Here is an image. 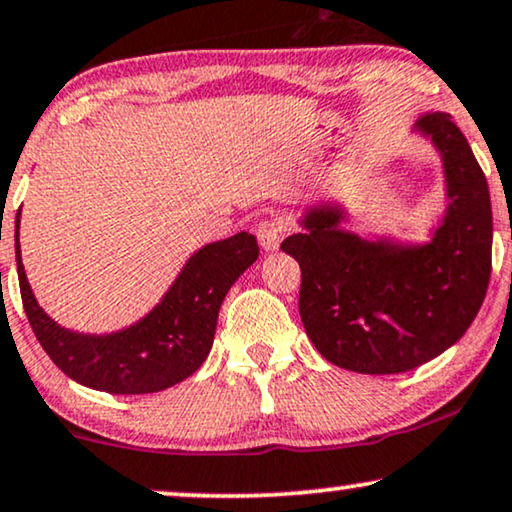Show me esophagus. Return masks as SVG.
<instances>
[{
    "instance_id": "34e87169",
    "label": "esophagus",
    "mask_w": 512,
    "mask_h": 512,
    "mask_svg": "<svg viewBox=\"0 0 512 512\" xmlns=\"http://www.w3.org/2000/svg\"><path fill=\"white\" fill-rule=\"evenodd\" d=\"M283 224L276 222V220H264L257 224L255 234H257V241H260V245L264 250H276L278 243H281L283 238Z\"/></svg>"
}]
</instances>
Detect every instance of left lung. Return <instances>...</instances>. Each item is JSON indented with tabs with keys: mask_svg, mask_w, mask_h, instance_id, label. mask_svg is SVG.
Instances as JSON below:
<instances>
[{
	"mask_svg": "<svg viewBox=\"0 0 512 512\" xmlns=\"http://www.w3.org/2000/svg\"><path fill=\"white\" fill-rule=\"evenodd\" d=\"M417 131L445 163L449 208L426 245L365 241L342 231L337 208H311L306 234L281 250L302 269L299 316L320 356L360 374H398L459 342L492 274V201L487 177L459 126L445 112Z\"/></svg>",
	"mask_w": 512,
	"mask_h": 512,
	"instance_id": "obj_1",
	"label": "left lung"
}]
</instances>
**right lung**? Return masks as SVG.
Wrapping results in <instances>:
<instances>
[{"instance_id":"add662e5","label":"right lung","mask_w":512,"mask_h":512,"mask_svg":"<svg viewBox=\"0 0 512 512\" xmlns=\"http://www.w3.org/2000/svg\"><path fill=\"white\" fill-rule=\"evenodd\" d=\"M18 222L20 217L16 236ZM257 255V238L248 231L206 245L140 323L95 337L65 330L46 316L25 278L16 238L20 297L34 337L67 377L119 395L163 391L199 370L213 346L224 295Z\"/></svg>"}]
</instances>
